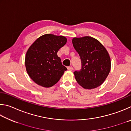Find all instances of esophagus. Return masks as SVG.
<instances>
[{"mask_svg":"<svg viewBox=\"0 0 131 131\" xmlns=\"http://www.w3.org/2000/svg\"><path fill=\"white\" fill-rule=\"evenodd\" d=\"M67 69H68V70H69V71H72V70H73V68H72V66H70V67H67Z\"/></svg>","mask_w":131,"mask_h":131,"instance_id":"obj_1","label":"esophagus"}]
</instances>
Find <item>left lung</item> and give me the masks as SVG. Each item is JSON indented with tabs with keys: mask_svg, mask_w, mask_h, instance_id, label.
<instances>
[{
	"mask_svg": "<svg viewBox=\"0 0 131 131\" xmlns=\"http://www.w3.org/2000/svg\"><path fill=\"white\" fill-rule=\"evenodd\" d=\"M72 44L81 59L82 68L74 72L80 86L86 89L98 88L104 83L111 71V57L99 41L90 36L74 37Z\"/></svg>",
	"mask_w": 131,
	"mask_h": 131,
	"instance_id": "obj_1",
	"label": "left lung"
}]
</instances>
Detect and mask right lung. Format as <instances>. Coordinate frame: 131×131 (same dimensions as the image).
<instances>
[{"label": "right lung", "instance_id": "1", "mask_svg": "<svg viewBox=\"0 0 131 131\" xmlns=\"http://www.w3.org/2000/svg\"><path fill=\"white\" fill-rule=\"evenodd\" d=\"M67 41L63 36L46 34L38 37L27 49L25 67L29 76L36 84L43 88L52 87L67 70L57 54Z\"/></svg>", "mask_w": 131, "mask_h": 131}]
</instances>
